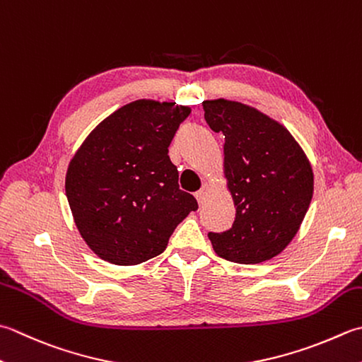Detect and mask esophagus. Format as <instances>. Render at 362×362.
I'll list each match as a JSON object with an SVG mask.
<instances>
[{"label":"esophagus","instance_id":"34e87169","mask_svg":"<svg viewBox=\"0 0 362 362\" xmlns=\"http://www.w3.org/2000/svg\"><path fill=\"white\" fill-rule=\"evenodd\" d=\"M210 193H211V187L209 185V183H204L202 188L196 193V199H197V202H199V204H204L205 201H207V197L210 196Z\"/></svg>","mask_w":362,"mask_h":362}]
</instances>
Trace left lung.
<instances>
[{"label": "left lung", "mask_w": 362, "mask_h": 362, "mask_svg": "<svg viewBox=\"0 0 362 362\" xmlns=\"http://www.w3.org/2000/svg\"><path fill=\"white\" fill-rule=\"evenodd\" d=\"M205 120L224 134V177L235 221L209 232L215 252L235 264L278 256L298 232L314 193V173L284 125L250 105L216 98L202 102Z\"/></svg>", "instance_id": "left-lung-1"}]
</instances>
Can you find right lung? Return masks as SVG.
<instances>
[{"instance_id":"right-lung-1","label":"right lung","mask_w":362,"mask_h":362,"mask_svg":"<svg viewBox=\"0 0 362 362\" xmlns=\"http://www.w3.org/2000/svg\"><path fill=\"white\" fill-rule=\"evenodd\" d=\"M189 112L175 102L134 100L103 119L70 160L67 201L78 232L100 259L125 267L157 257L197 210L168 155Z\"/></svg>"}]
</instances>
